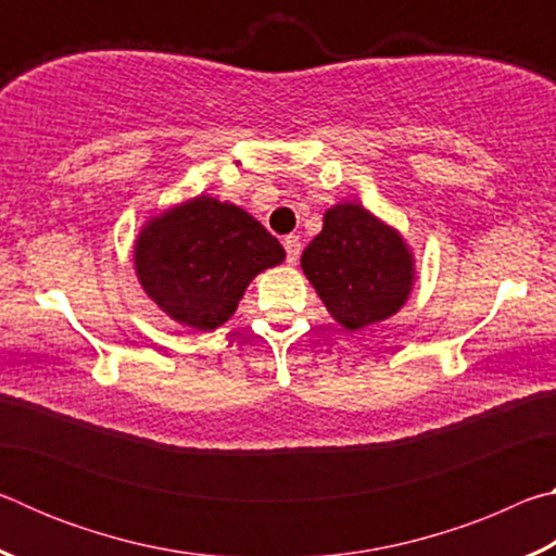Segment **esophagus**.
Here are the masks:
<instances>
[{
	"label": "esophagus",
	"instance_id": "obj_1",
	"mask_svg": "<svg viewBox=\"0 0 556 556\" xmlns=\"http://www.w3.org/2000/svg\"><path fill=\"white\" fill-rule=\"evenodd\" d=\"M285 250H287L289 265H296V260L301 255V240L296 238V235H289V238H285Z\"/></svg>",
	"mask_w": 556,
	"mask_h": 556
}]
</instances>
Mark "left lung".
I'll return each mask as SVG.
<instances>
[{
  "label": "left lung",
  "instance_id": "left-lung-1",
  "mask_svg": "<svg viewBox=\"0 0 556 556\" xmlns=\"http://www.w3.org/2000/svg\"><path fill=\"white\" fill-rule=\"evenodd\" d=\"M301 269L345 331L397 314L414 285V257L402 235L365 211L338 203L301 255Z\"/></svg>",
  "mask_w": 556,
  "mask_h": 556
}]
</instances>
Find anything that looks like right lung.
<instances>
[{"mask_svg": "<svg viewBox=\"0 0 556 556\" xmlns=\"http://www.w3.org/2000/svg\"><path fill=\"white\" fill-rule=\"evenodd\" d=\"M281 260L285 248L262 223L211 195L156 215L135 242V269L147 296L195 331L228 321L250 281Z\"/></svg>", "mask_w": 556, "mask_h": 556, "instance_id": "1", "label": "right lung"}]
</instances>
